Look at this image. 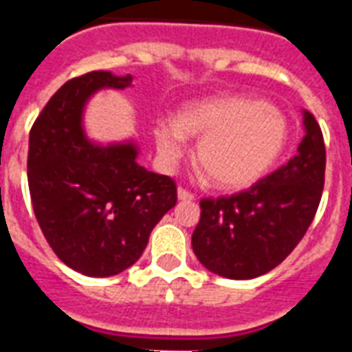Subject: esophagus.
<instances>
[{"label":"esophagus","instance_id":"1","mask_svg":"<svg viewBox=\"0 0 352 352\" xmlns=\"http://www.w3.org/2000/svg\"><path fill=\"white\" fill-rule=\"evenodd\" d=\"M177 199H179V201H193V195L190 192H186V190H184V188H179V190H177Z\"/></svg>","mask_w":352,"mask_h":352}]
</instances>
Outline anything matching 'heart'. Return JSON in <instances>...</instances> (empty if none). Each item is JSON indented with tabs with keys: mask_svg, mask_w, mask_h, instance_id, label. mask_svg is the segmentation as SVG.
<instances>
[{
	"mask_svg": "<svg viewBox=\"0 0 352 352\" xmlns=\"http://www.w3.org/2000/svg\"><path fill=\"white\" fill-rule=\"evenodd\" d=\"M157 151L166 168L182 159L186 137L199 138L197 164L212 184L237 192L267 175L289 140L287 120L267 102L245 96H215L188 102L173 118L153 124Z\"/></svg>",
	"mask_w": 352,
	"mask_h": 352,
	"instance_id": "heart-1",
	"label": "heart"
}]
</instances>
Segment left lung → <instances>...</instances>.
Instances as JSON below:
<instances>
[{"label": "left lung", "mask_w": 352, "mask_h": 352, "mask_svg": "<svg viewBox=\"0 0 352 352\" xmlns=\"http://www.w3.org/2000/svg\"><path fill=\"white\" fill-rule=\"evenodd\" d=\"M305 137L279 170L232 197L203 199L192 246L204 268L228 279H252L276 268L311 226L325 182V144L303 109Z\"/></svg>", "instance_id": "left-lung-1"}]
</instances>
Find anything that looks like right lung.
Wrapping results in <instances>:
<instances>
[{
    "label": "right lung",
    "mask_w": 352,
    "mask_h": 352,
    "mask_svg": "<svg viewBox=\"0 0 352 352\" xmlns=\"http://www.w3.org/2000/svg\"><path fill=\"white\" fill-rule=\"evenodd\" d=\"M131 82V74L111 71L69 80L29 135L27 177L38 225L56 256L89 278L135 265L155 225L177 203L175 182L138 164L133 140L100 144L87 137V102Z\"/></svg>",
    "instance_id": "obj_1"
}]
</instances>
